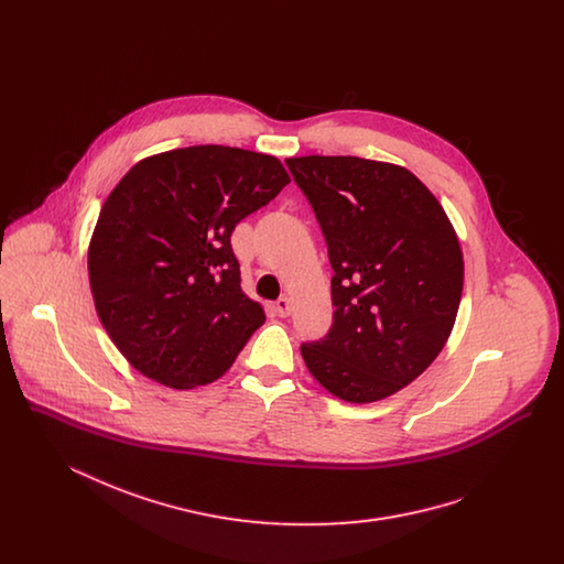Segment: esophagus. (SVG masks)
<instances>
[{"instance_id": "obj_1", "label": "esophagus", "mask_w": 564, "mask_h": 564, "mask_svg": "<svg viewBox=\"0 0 564 564\" xmlns=\"http://www.w3.org/2000/svg\"><path fill=\"white\" fill-rule=\"evenodd\" d=\"M292 311H294V302H292V297L281 295V297L276 300V313H279V317H290V315H292Z\"/></svg>"}]
</instances>
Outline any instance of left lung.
Wrapping results in <instances>:
<instances>
[{
    "instance_id": "left-lung-1",
    "label": "left lung",
    "mask_w": 564,
    "mask_h": 564,
    "mask_svg": "<svg viewBox=\"0 0 564 564\" xmlns=\"http://www.w3.org/2000/svg\"><path fill=\"white\" fill-rule=\"evenodd\" d=\"M327 242L332 327L302 343L308 372L350 403L384 400L444 349L463 253L437 198L408 169L357 156L288 159Z\"/></svg>"
}]
</instances>
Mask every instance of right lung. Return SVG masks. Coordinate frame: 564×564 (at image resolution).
I'll use <instances>...</instances> for the list:
<instances>
[{
    "label": "right lung",
    "mask_w": 564,
    "mask_h": 564,
    "mask_svg": "<svg viewBox=\"0 0 564 564\" xmlns=\"http://www.w3.org/2000/svg\"><path fill=\"white\" fill-rule=\"evenodd\" d=\"M290 184L269 154L192 145L137 162L111 189L88 247L97 315L141 375L214 382L267 322L241 290L235 226Z\"/></svg>",
    "instance_id": "right-lung-1"
}]
</instances>
